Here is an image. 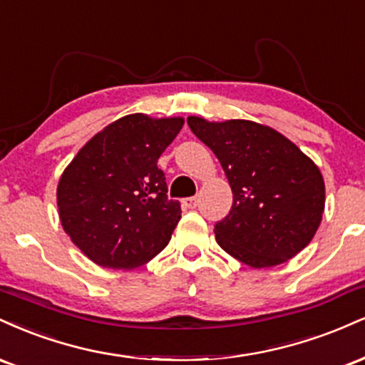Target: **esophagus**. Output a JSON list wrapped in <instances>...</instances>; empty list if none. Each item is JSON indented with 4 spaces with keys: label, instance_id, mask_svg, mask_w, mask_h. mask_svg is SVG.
I'll list each match as a JSON object with an SVG mask.
<instances>
[{
    "label": "esophagus",
    "instance_id": "34e87169",
    "mask_svg": "<svg viewBox=\"0 0 365 365\" xmlns=\"http://www.w3.org/2000/svg\"><path fill=\"white\" fill-rule=\"evenodd\" d=\"M182 205L186 208H196V207H198V198H196V196H190V198H184L182 200Z\"/></svg>",
    "mask_w": 365,
    "mask_h": 365
}]
</instances>
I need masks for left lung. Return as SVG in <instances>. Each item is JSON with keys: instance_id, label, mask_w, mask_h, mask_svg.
Returning a JSON list of instances; mask_svg holds the SVG:
<instances>
[{"instance_id": "8db88e82", "label": "left lung", "mask_w": 365, "mask_h": 365, "mask_svg": "<svg viewBox=\"0 0 365 365\" xmlns=\"http://www.w3.org/2000/svg\"><path fill=\"white\" fill-rule=\"evenodd\" d=\"M196 138L215 153L234 203L215 224L217 242L252 268L285 263L321 224L324 181L319 169L284 135L263 124L187 118Z\"/></svg>"}]
</instances>
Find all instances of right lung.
I'll list each match as a JSON object with an SVG mask.
<instances>
[{
    "mask_svg": "<svg viewBox=\"0 0 365 365\" xmlns=\"http://www.w3.org/2000/svg\"><path fill=\"white\" fill-rule=\"evenodd\" d=\"M181 118L130 114L97 133L58 186L63 229L93 263L131 269L169 244L181 203L167 198L157 162L181 131Z\"/></svg>",
    "mask_w": 365,
    "mask_h": 365,
    "instance_id": "1",
    "label": "right lung"
}]
</instances>
